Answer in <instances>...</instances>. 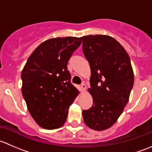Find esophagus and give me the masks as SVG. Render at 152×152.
Listing matches in <instances>:
<instances>
[{
    "label": "esophagus",
    "mask_w": 152,
    "mask_h": 152,
    "mask_svg": "<svg viewBox=\"0 0 152 152\" xmlns=\"http://www.w3.org/2000/svg\"><path fill=\"white\" fill-rule=\"evenodd\" d=\"M86 85L85 83H82L81 84V90L82 91L85 92L86 91Z\"/></svg>",
    "instance_id": "obj_1"
}]
</instances>
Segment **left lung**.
Listing matches in <instances>:
<instances>
[{
  "instance_id": "obj_1",
  "label": "left lung",
  "mask_w": 152,
  "mask_h": 152,
  "mask_svg": "<svg viewBox=\"0 0 152 152\" xmlns=\"http://www.w3.org/2000/svg\"><path fill=\"white\" fill-rule=\"evenodd\" d=\"M82 40L91 72L88 91L94 104L83 111V121L94 130H105L118 120L129 101L133 70L129 55L113 37L88 35Z\"/></svg>"
}]
</instances>
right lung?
<instances>
[{
	"instance_id": "right-lung-1",
	"label": "right lung",
	"mask_w": 152,
	"mask_h": 152,
	"mask_svg": "<svg viewBox=\"0 0 152 152\" xmlns=\"http://www.w3.org/2000/svg\"><path fill=\"white\" fill-rule=\"evenodd\" d=\"M82 37H57L39 45L22 71V93L38 125L54 129L65 123L69 106L79 91L70 82L67 64Z\"/></svg>"
}]
</instances>
